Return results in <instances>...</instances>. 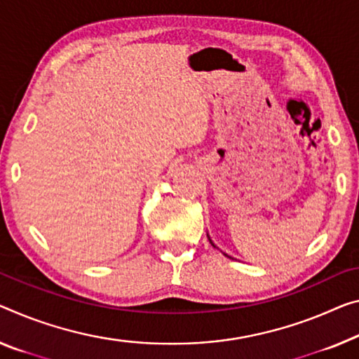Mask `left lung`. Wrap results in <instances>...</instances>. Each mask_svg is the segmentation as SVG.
Returning a JSON list of instances; mask_svg holds the SVG:
<instances>
[{"label":"left lung","mask_w":359,"mask_h":359,"mask_svg":"<svg viewBox=\"0 0 359 359\" xmlns=\"http://www.w3.org/2000/svg\"><path fill=\"white\" fill-rule=\"evenodd\" d=\"M207 236H208V234H207ZM208 241H210V244H212L213 247H217V245H215V244H213V241L210 239V236H208ZM217 249H218V247H217ZM224 255H226V257H229V255H228V253H224ZM229 258H231V257H229Z\"/></svg>","instance_id":"8db88e82"}]
</instances>
